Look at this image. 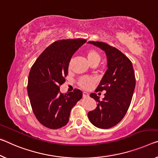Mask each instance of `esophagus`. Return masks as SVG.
Instances as JSON below:
<instances>
[{"label": "esophagus", "instance_id": "34e87169", "mask_svg": "<svg viewBox=\"0 0 158 158\" xmlns=\"http://www.w3.org/2000/svg\"><path fill=\"white\" fill-rule=\"evenodd\" d=\"M82 97H83L84 98H89V94L87 93H85V92H83V93H82Z\"/></svg>", "mask_w": 158, "mask_h": 158}]
</instances>
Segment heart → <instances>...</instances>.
I'll return each instance as SVG.
<instances>
[{"label":"heart","instance_id":"obj_1","mask_svg":"<svg viewBox=\"0 0 158 158\" xmlns=\"http://www.w3.org/2000/svg\"><path fill=\"white\" fill-rule=\"evenodd\" d=\"M87 59L88 60L89 64H99L100 61V56L98 54V52L94 50H89L86 53ZM95 82L94 79L89 77H82L79 80L78 84L83 89H89L93 85Z\"/></svg>","mask_w":158,"mask_h":158}]
</instances>
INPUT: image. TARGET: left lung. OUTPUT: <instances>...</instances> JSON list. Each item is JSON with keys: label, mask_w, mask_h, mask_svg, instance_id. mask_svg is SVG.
Here are the masks:
<instances>
[{"label": "left lung", "mask_w": 158, "mask_h": 158, "mask_svg": "<svg viewBox=\"0 0 158 158\" xmlns=\"http://www.w3.org/2000/svg\"><path fill=\"white\" fill-rule=\"evenodd\" d=\"M101 48L106 56L107 69L96 90H105L99 100L95 93L90 97L98 102L95 110L88 112V118L94 127L107 129L119 123L129 107L135 86L132 63L119 50L101 42H88Z\"/></svg>", "instance_id": "1"}]
</instances>
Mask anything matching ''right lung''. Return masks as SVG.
<instances>
[{"instance_id":"add662e5","label":"right lung","mask_w":158,"mask_h":158,"mask_svg":"<svg viewBox=\"0 0 158 158\" xmlns=\"http://www.w3.org/2000/svg\"><path fill=\"white\" fill-rule=\"evenodd\" d=\"M85 42L83 39L56 41L44 51L31 68L27 93L31 108L37 120L51 129L66 125L72 108L82 98L80 89L63 94L59 86L65 81L73 55Z\"/></svg>"}]
</instances>
